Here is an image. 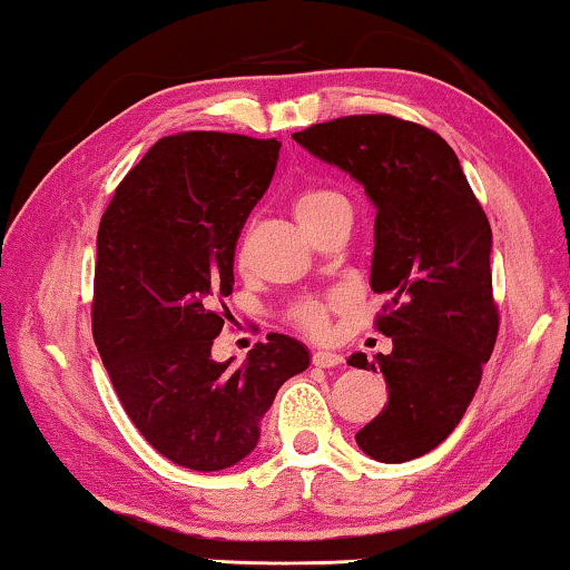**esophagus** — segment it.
<instances>
[{
    "label": "esophagus",
    "mask_w": 570,
    "mask_h": 570,
    "mask_svg": "<svg viewBox=\"0 0 570 570\" xmlns=\"http://www.w3.org/2000/svg\"><path fill=\"white\" fill-rule=\"evenodd\" d=\"M345 357H342L340 353H332V350H316L314 353V365H318V368H334V365H340Z\"/></svg>",
    "instance_id": "1"
}]
</instances>
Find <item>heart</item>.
I'll list each match as a JSON object with an SVG mask.
<instances>
[{
	"label": "heart",
	"instance_id": "heart-1",
	"mask_svg": "<svg viewBox=\"0 0 570 570\" xmlns=\"http://www.w3.org/2000/svg\"><path fill=\"white\" fill-rule=\"evenodd\" d=\"M342 199L337 191H330V189H303L298 197L293 199V215L295 220L301 223V228H306L308 223H314L318 215L324 213L326 207L332 205V202ZM298 324L303 330L308 332H324L326 326V314H324V306L322 303H306V306L298 308Z\"/></svg>",
	"mask_w": 570,
	"mask_h": 570
}]
</instances>
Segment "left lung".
I'll return each instance as SVG.
<instances>
[{"label": "left lung", "mask_w": 570, "mask_h": 570, "mask_svg": "<svg viewBox=\"0 0 570 570\" xmlns=\"http://www.w3.org/2000/svg\"><path fill=\"white\" fill-rule=\"evenodd\" d=\"M293 139L353 176L376 207L371 287L389 298L376 330L392 337V353L347 363L384 373L389 402L355 441L376 462H410L449 439L493 353L490 223L456 153L420 124L345 116Z\"/></svg>", "instance_id": "1"}]
</instances>
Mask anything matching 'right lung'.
Masks as SVG:
<instances>
[{
  "label": "right lung",
  "mask_w": 570,
  "mask_h": 570,
  "mask_svg": "<svg viewBox=\"0 0 570 570\" xmlns=\"http://www.w3.org/2000/svg\"><path fill=\"white\" fill-rule=\"evenodd\" d=\"M277 139L223 131L163 137L116 186L98 225L92 337L119 400L174 464L220 472L252 454L277 389L311 353L269 334L244 365L217 363L233 256L269 189Z\"/></svg>",
  "instance_id": "obj_1"
}]
</instances>
